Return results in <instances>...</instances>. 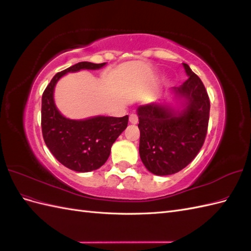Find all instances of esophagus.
Listing matches in <instances>:
<instances>
[{
  "mask_svg": "<svg viewBox=\"0 0 251 251\" xmlns=\"http://www.w3.org/2000/svg\"><path fill=\"white\" fill-rule=\"evenodd\" d=\"M130 123L133 125H136L138 123V117L135 115V114H131L130 115Z\"/></svg>",
  "mask_w": 251,
  "mask_h": 251,
  "instance_id": "obj_1",
  "label": "esophagus"
}]
</instances>
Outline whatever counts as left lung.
Returning <instances> with one entry per match:
<instances>
[{
	"mask_svg": "<svg viewBox=\"0 0 251 251\" xmlns=\"http://www.w3.org/2000/svg\"><path fill=\"white\" fill-rule=\"evenodd\" d=\"M187 79L172 93L182 100V110L150 103L137 109L139 154L144 166L157 176L183 170L201 150L206 137L210 101L202 80L187 64Z\"/></svg>",
	"mask_w": 251,
	"mask_h": 251,
	"instance_id": "left-lung-1",
	"label": "left lung"
}]
</instances>
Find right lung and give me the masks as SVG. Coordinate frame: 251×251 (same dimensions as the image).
<instances>
[{
  "label": "right lung",
  "instance_id": "right-lung-1",
  "mask_svg": "<svg viewBox=\"0 0 251 251\" xmlns=\"http://www.w3.org/2000/svg\"><path fill=\"white\" fill-rule=\"evenodd\" d=\"M105 63L80 62L54 75L42 96V132L52 155L75 172L100 169L111 153L113 143L127 126L128 116H95L82 120L69 119L57 110L53 92L58 79L68 72L97 70Z\"/></svg>",
  "mask_w": 251,
  "mask_h": 251
}]
</instances>
